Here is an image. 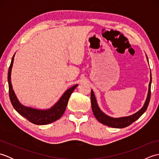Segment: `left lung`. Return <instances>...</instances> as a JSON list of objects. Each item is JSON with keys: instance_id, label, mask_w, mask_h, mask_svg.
Returning a JSON list of instances; mask_svg holds the SVG:
<instances>
[{"instance_id": "8db88e82", "label": "left lung", "mask_w": 159, "mask_h": 159, "mask_svg": "<svg viewBox=\"0 0 159 159\" xmlns=\"http://www.w3.org/2000/svg\"><path fill=\"white\" fill-rule=\"evenodd\" d=\"M147 60L148 61V57H147ZM151 83H152V76L150 73V80L149 83V89H148V93L146 100V102H145L143 107L141 108L139 111H137V113L131 115L130 116L118 117V118L111 117L109 116H107V115L104 114L102 111L100 110L98 105L95 95H94V93L93 92V90L92 89V92H91V103H92V108L93 115L95 116L98 121H100V123L106 125V126L112 127V128H122L128 126L132 123H133L134 121H135L139 119V118L144 113L145 111H146L150 100Z\"/></svg>"}]
</instances>
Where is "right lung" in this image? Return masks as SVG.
<instances>
[{
	"label": "right lung",
	"instance_id": "obj_1",
	"mask_svg": "<svg viewBox=\"0 0 159 159\" xmlns=\"http://www.w3.org/2000/svg\"><path fill=\"white\" fill-rule=\"evenodd\" d=\"M15 54L13 55L11 59V62L9 68L7 77L9 98L13 108L20 115H21L22 116L25 117L26 119H27L29 121H31V123L34 124L46 125L54 122L56 120H59L63 116L64 112H65L71 94L74 92V90L75 89L78 85H74L73 87H70V89H67L64 92L62 96L60 98L58 102L55 103V104H54L51 108H50L48 109H33V108L31 107L24 106L19 102V100L17 98L14 91L13 89L11 81V69Z\"/></svg>",
	"mask_w": 159,
	"mask_h": 159
}]
</instances>
